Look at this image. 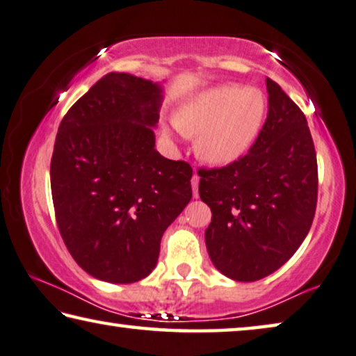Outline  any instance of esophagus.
Instances as JSON below:
<instances>
[{
  "mask_svg": "<svg viewBox=\"0 0 356 356\" xmlns=\"http://www.w3.org/2000/svg\"><path fill=\"white\" fill-rule=\"evenodd\" d=\"M198 184H200V176L198 174H193V177H191V187H193L195 198H198Z\"/></svg>",
  "mask_w": 356,
  "mask_h": 356,
  "instance_id": "esophagus-1",
  "label": "esophagus"
}]
</instances>
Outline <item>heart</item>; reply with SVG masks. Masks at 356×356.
<instances>
[{
  "instance_id": "b5f03b06",
  "label": "heart",
  "mask_w": 356,
  "mask_h": 356,
  "mask_svg": "<svg viewBox=\"0 0 356 356\" xmlns=\"http://www.w3.org/2000/svg\"><path fill=\"white\" fill-rule=\"evenodd\" d=\"M263 115L261 92L223 83L188 98L174 122L180 133L198 136L196 150L201 158L213 165H227L250 147Z\"/></svg>"
}]
</instances>
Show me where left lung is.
Listing matches in <instances>:
<instances>
[{
	"label": "left lung",
	"instance_id": "8db88e82",
	"mask_svg": "<svg viewBox=\"0 0 356 356\" xmlns=\"http://www.w3.org/2000/svg\"><path fill=\"white\" fill-rule=\"evenodd\" d=\"M268 117L244 156L200 168V196L211 207L209 257L220 273L259 280L285 264L312 227L318 168L306 115L266 79Z\"/></svg>",
	"mask_w": 356,
	"mask_h": 356
}]
</instances>
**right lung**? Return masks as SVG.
Returning a JSON list of instances; mask_svg holds the SVG:
<instances>
[{"label": "right lung", "instance_id": "right-lung-1", "mask_svg": "<svg viewBox=\"0 0 356 356\" xmlns=\"http://www.w3.org/2000/svg\"><path fill=\"white\" fill-rule=\"evenodd\" d=\"M161 88L109 72L79 98L56 133L50 187L71 257L111 284L147 277L161 236L191 200L193 169L155 150Z\"/></svg>", "mask_w": 356, "mask_h": 356}]
</instances>
